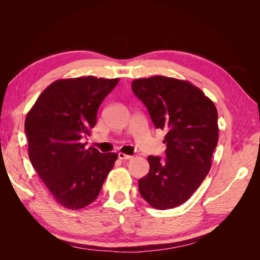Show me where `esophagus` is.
<instances>
[{"label":"esophagus","instance_id":"esophagus-1","mask_svg":"<svg viewBox=\"0 0 260 260\" xmlns=\"http://www.w3.org/2000/svg\"><path fill=\"white\" fill-rule=\"evenodd\" d=\"M118 158L121 159V160H128V159L132 158V156L131 155H127V154H123V153H119V154H118Z\"/></svg>","mask_w":260,"mask_h":260}]
</instances>
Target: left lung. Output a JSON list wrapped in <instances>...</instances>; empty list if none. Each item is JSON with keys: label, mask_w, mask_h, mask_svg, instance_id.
Here are the masks:
<instances>
[{"label": "left lung", "mask_w": 260, "mask_h": 260, "mask_svg": "<svg viewBox=\"0 0 260 260\" xmlns=\"http://www.w3.org/2000/svg\"><path fill=\"white\" fill-rule=\"evenodd\" d=\"M131 86L155 127L166 131V158L147 157L149 172L139 180L140 194L156 209L177 207L210 170L218 143L217 108L199 88L175 78L154 76L132 81Z\"/></svg>", "instance_id": "left-lung-1"}]
</instances>
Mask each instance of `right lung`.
Masks as SVG:
<instances>
[{"instance_id": "1", "label": "right lung", "mask_w": 260, "mask_h": 260, "mask_svg": "<svg viewBox=\"0 0 260 260\" xmlns=\"http://www.w3.org/2000/svg\"><path fill=\"white\" fill-rule=\"evenodd\" d=\"M118 81L92 76L56 80L27 114L30 161L53 198L68 209L83 208L96 200L118 157L80 143Z\"/></svg>"}]
</instances>
